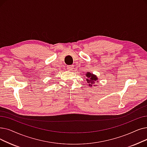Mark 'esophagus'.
<instances>
[{"label":"esophagus","mask_w":147,"mask_h":147,"mask_svg":"<svg viewBox=\"0 0 147 147\" xmlns=\"http://www.w3.org/2000/svg\"><path fill=\"white\" fill-rule=\"evenodd\" d=\"M73 69V65H68L67 66V69L69 70V71H71Z\"/></svg>","instance_id":"obj_1"}]
</instances>
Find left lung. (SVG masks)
I'll use <instances>...</instances> for the list:
<instances>
[{
    "mask_svg": "<svg viewBox=\"0 0 147 147\" xmlns=\"http://www.w3.org/2000/svg\"><path fill=\"white\" fill-rule=\"evenodd\" d=\"M85 75H86L85 79L88 85L92 86V85H95V81H97L98 79V78L97 76L89 72H87V73H86Z\"/></svg>",
    "mask_w": 147,
    "mask_h": 147,
    "instance_id": "obj_1",
    "label": "left lung"
}]
</instances>
